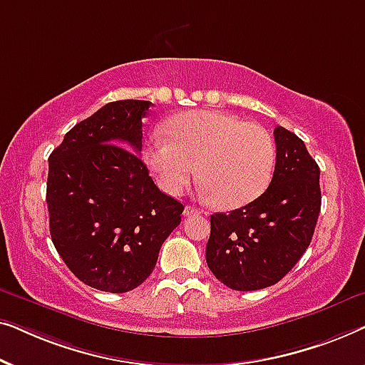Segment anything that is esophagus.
<instances>
[{"mask_svg":"<svg viewBox=\"0 0 365 365\" xmlns=\"http://www.w3.org/2000/svg\"><path fill=\"white\" fill-rule=\"evenodd\" d=\"M196 214H207V212L206 211H201V209H197V207H192V206L184 207V216H186V217L196 216Z\"/></svg>","mask_w":365,"mask_h":365,"instance_id":"esophagus-1","label":"esophagus"}]
</instances>
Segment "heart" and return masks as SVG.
<instances>
[{
  "instance_id": "heart-1",
  "label": "heart",
  "mask_w": 365,
  "mask_h": 365,
  "mask_svg": "<svg viewBox=\"0 0 365 365\" xmlns=\"http://www.w3.org/2000/svg\"><path fill=\"white\" fill-rule=\"evenodd\" d=\"M154 133L144 159L159 186L178 196L196 176L217 207L254 201L267 187L276 159L274 141L257 124L221 111H187Z\"/></svg>"
}]
</instances>
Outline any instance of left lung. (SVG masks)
<instances>
[{
  "label": "left lung",
  "mask_w": 365,
  "mask_h": 365,
  "mask_svg": "<svg viewBox=\"0 0 365 365\" xmlns=\"http://www.w3.org/2000/svg\"><path fill=\"white\" fill-rule=\"evenodd\" d=\"M276 169L269 187L244 207L211 216L206 261L234 291H257L281 281L311 244L321 212L319 166L306 144L274 129Z\"/></svg>",
  "instance_id": "left-lung-1"
}]
</instances>
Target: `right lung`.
<instances>
[{
    "mask_svg": "<svg viewBox=\"0 0 365 365\" xmlns=\"http://www.w3.org/2000/svg\"><path fill=\"white\" fill-rule=\"evenodd\" d=\"M149 101L109 103L49 156V232L79 281L121 294L151 276L184 206L159 191L139 151ZM130 149L128 150L127 148Z\"/></svg>",
    "mask_w": 365,
    "mask_h": 365,
    "instance_id": "right-lung-1",
    "label": "right lung"
}]
</instances>
